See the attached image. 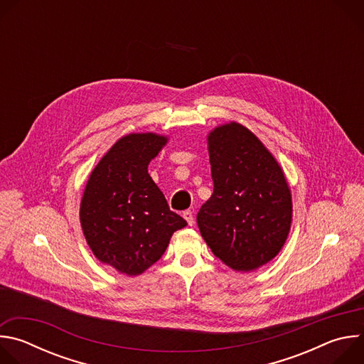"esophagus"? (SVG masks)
Segmentation results:
<instances>
[{
	"mask_svg": "<svg viewBox=\"0 0 364 364\" xmlns=\"http://www.w3.org/2000/svg\"><path fill=\"white\" fill-rule=\"evenodd\" d=\"M183 218L187 220L188 226H193V225H194V216H193V212H191V210H186V212L183 213Z\"/></svg>",
	"mask_w": 364,
	"mask_h": 364,
	"instance_id": "esophagus-1",
	"label": "esophagus"
}]
</instances>
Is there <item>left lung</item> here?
<instances>
[{
	"instance_id": "left-lung-1",
	"label": "left lung",
	"mask_w": 364,
	"mask_h": 364,
	"mask_svg": "<svg viewBox=\"0 0 364 364\" xmlns=\"http://www.w3.org/2000/svg\"><path fill=\"white\" fill-rule=\"evenodd\" d=\"M213 194L197 225L215 256L235 271L268 264L292 222L291 190L274 155L246 127L229 122L207 135Z\"/></svg>"
}]
</instances>
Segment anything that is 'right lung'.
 <instances>
[{
    "label": "right lung",
    "mask_w": 364,
    "mask_h": 364,
    "mask_svg": "<svg viewBox=\"0 0 364 364\" xmlns=\"http://www.w3.org/2000/svg\"><path fill=\"white\" fill-rule=\"evenodd\" d=\"M168 138L154 132L118 139L90 173L80 225L93 255L128 277L141 275L166 252L187 222L171 212L148 164Z\"/></svg>",
    "instance_id": "add662e5"
}]
</instances>
